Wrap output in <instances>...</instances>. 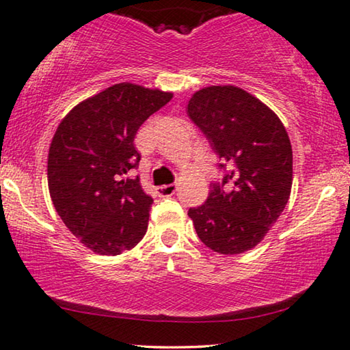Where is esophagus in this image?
<instances>
[{"mask_svg": "<svg viewBox=\"0 0 350 350\" xmlns=\"http://www.w3.org/2000/svg\"><path fill=\"white\" fill-rule=\"evenodd\" d=\"M177 190V185L176 184H168V185H161V187H157V193L160 196H171L174 195Z\"/></svg>", "mask_w": 350, "mask_h": 350, "instance_id": "esophagus-1", "label": "esophagus"}]
</instances>
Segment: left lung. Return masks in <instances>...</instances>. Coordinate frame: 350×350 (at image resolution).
I'll list each match as a JSON object with an SVG mask.
<instances>
[{
	"mask_svg": "<svg viewBox=\"0 0 350 350\" xmlns=\"http://www.w3.org/2000/svg\"><path fill=\"white\" fill-rule=\"evenodd\" d=\"M187 114L225 171L204 204L189 209L206 247L224 255L254 249L275 224L292 190V146L279 117L243 88L213 85L190 98Z\"/></svg>",
	"mask_w": 350,
	"mask_h": 350,
	"instance_id": "left-lung-1",
	"label": "left lung"
}]
</instances>
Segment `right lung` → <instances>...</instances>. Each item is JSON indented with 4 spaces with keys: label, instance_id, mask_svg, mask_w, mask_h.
I'll return each mask as SVG.
<instances>
[{
    "label": "right lung",
    "instance_id": "add662e5",
    "mask_svg": "<svg viewBox=\"0 0 350 350\" xmlns=\"http://www.w3.org/2000/svg\"><path fill=\"white\" fill-rule=\"evenodd\" d=\"M173 93L116 83L72 107L53 135L47 160L52 203L68 230L100 255H119L144 238L152 196L139 177L135 136Z\"/></svg>",
    "mask_w": 350,
    "mask_h": 350
}]
</instances>
